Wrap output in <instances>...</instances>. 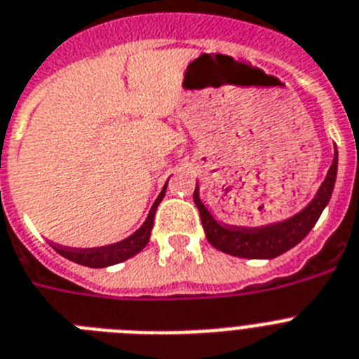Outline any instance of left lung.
I'll list each match as a JSON object with an SVG mask.
<instances>
[{
	"instance_id": "8db88e82",
	"label": "left lung",
	"mask_w": 359,
	"mask_h": 359,
	"mask_svg": "<svg viewBox=\"0 0 359 359\" xmlns=\"http://www.w3.org/2000/svg\"><path fill=\"white\" fill-rule=\"evenodd\" d=\"M336 174H338V150H334V159L330 165L325 180L318 189L316 196L312 198L311 203L305 209L294 214L292 217H287L283 222L271 223L263 226H229L222 225L214 219L212 214L207 210L200 200V189L196 185L194 203L200 210L201 225H203L205 236L214 249L222 250L231 256L249 259H272L280 254L287 252L292 247L312 231L316 225L321 212L329 203L330 196L336 183Z\"/></svg>"
}]
</instances>
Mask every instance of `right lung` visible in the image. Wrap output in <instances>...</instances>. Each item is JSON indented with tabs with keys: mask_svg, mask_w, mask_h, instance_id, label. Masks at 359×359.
<instances>
[{
	"mask_svg": "<svg viewBox=\"0 0 359 359\" xmlns=\"http://www.w3.org/2000/svg\"><path fill=\"white\" fill-rule=\"evenodd\" d=\"M165 191H167V183H165L163 191L159 192V196L156 198L145 223H143L134 234L125 238V240L118 241V243L105 245V247H94V249H69V247L54 245V250H56L57 254H61L63 258L70 259V262L79 263V265H85V267L92 269L109 267V265H116V263H121L125 262V259L133 258L134 254H137L140 250L145 249V245L149 243L150 232H152V226H154L156 209H158V205L163 200Z\"/></svg>",
	"mask_w": 359,
	"mask_h": 359,
	"instance_id": "1",
	"label": "right lung"
}]
</instances>
